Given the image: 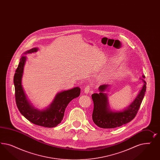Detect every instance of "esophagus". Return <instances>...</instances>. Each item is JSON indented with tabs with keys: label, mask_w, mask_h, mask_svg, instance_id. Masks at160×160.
Segmentation results:
<instances>
[{
	"label": "esophagus",
	"mask_w": 160,
	"mask_h": 160,
	"mask_svg": "<svg viewBox=\"0 0 160 160\" xmlns=\"http://www.w3.org/2000/svg\"><path fill=\"white\" fill-rule=\"evenodd\" d=\"M90 88H91V86L90 85H87L84 88V92L85 93H88L89 92H90Z\"/></svg>",
	"instance_id": "34e87169"
}]
</instances>
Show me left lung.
<instances>
[{
    "label": "left lung",
    "instance_id": "left-lung-1",
    "mask_svg": "<svg viewBox=\"0 0 160 160\" xmlns=\"http://www.w3.org/2000/svg\"><path fill=\"white\" fill-rule=\"evenodd\" d=\"M143 78L145 77L143 76ZM138 96L130 106L123 112H112L108 108V104L106 94L102 92L108 87L103 84L99 87L100 92L92 94L94 109L92 118L98 127L102 128H113L122 126L131 121L136 116L146 92V82Z\"/></svg>",
    "mask_w": 160,
    "mask_h": 160
}]
</instances>
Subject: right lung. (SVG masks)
<instances>
[{"instance_id": "obj_1", "label": "right lung", "mask_w": 160, "mask_h": 160, "mask_svg": "<svg viewBox=\"0 0 160 160\" xmlns=\"http://www.w3.org/2000/svg\"><path fill=\"white\" fill-rule=\"evenodd\" d=\"M38 48H33L26 53L36 52ZM26 57L20 58L19 65L16 70L13 82L15 88V100L17 107L23 116L29 121L38 126L52 128L61 122L68 104L73 99L79 96L80 88L75 87L58 94L50 106L43 111H40L32 106L25 96L21 84Z\"/></svg>"}]
</instances>
